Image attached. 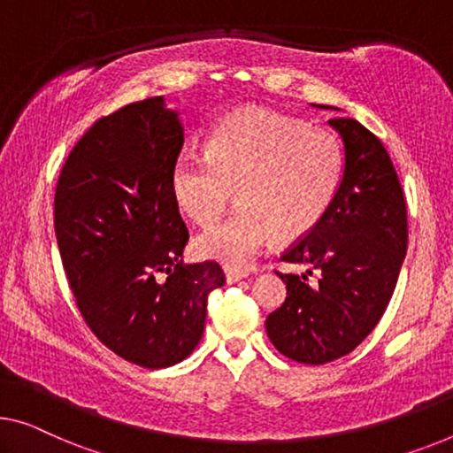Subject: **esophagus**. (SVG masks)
Wrapping results in <instances>:
<instances>
[{
	"mask_svg": "<svg viewBox=\"0 0 453 453\" xmlns=\"http://www.w3.org/2000/svg\"><path fill=\"white\" fill-rule=\"evenodd\" d=\"M246 276H248V270H240V268L226 266V280L229 282V285H234V282L246 279Z\"/></svg>",
	"mask_w": 453,
	"mask_h": 453,
	"instance_id": "obj_1",
	"label": "esophagus"
}]
</instances>
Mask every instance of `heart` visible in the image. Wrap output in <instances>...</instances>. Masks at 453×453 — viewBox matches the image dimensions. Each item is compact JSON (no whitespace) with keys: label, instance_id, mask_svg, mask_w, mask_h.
I'll use <instances>...</instances> for the list:
<instances>
[{"label":"heart","instance_id":"heart-1","mask_svg":"<svg viewBox=\"0 0 453 453\" xmlns=\"http://www.w3.org/2000/svg\"><path fill=\"white\" fill-rule=\"evenodd\" d=\"M343 177L334 132L268 110H244L215 127L207 154H180L171 191L180 211L211 226L234 201L242 207L195 242L201 256L246 268L276 235L295 242L327 213Z\"/></svg>","mask_w":453,"mask_h":453}]
</instances>
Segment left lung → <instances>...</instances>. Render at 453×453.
I'll return each instance as SVG.
<instances>
[{"label": "left lung", "mask_w": 453, "mask_h": 453, "mask_svg": "<svg viewBox=\"0 0 453 453\" xmlns=\"http://www.w3.org/2000/svg\"><path fill=\"white\" fill-rule=\"evenodd\" d=\"M329 126L346 150L342 183L317 227L282 254L309 270H276L287 299L266 317L274 348L313 366L349 354L376 327L395 293L409 238L407 201L387 148L352 118H334Z\"/></svg>", "instance_id": "8db88e82"}]
</instances>
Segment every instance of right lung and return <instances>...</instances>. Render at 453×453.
<instances>
[{
  "mask_svg": "<svg viewBox=\"0 0 453 453\" xmlns=\"http://www.w3.org/2000/svg\"><path fill=\"white\" fill-rule=\"evenodd\" d=\"M185 130L165 99L99 118L54 193V232L77 307L97 340L142 368L173 366L205 329L218 262L185 265L188 232L171 191Z\"/></svg>",
  "mask_w": 453,
  "mask_h": 453,
  "instance_id": "add662e5",
  "label": "right lung"
}]
</instances>
